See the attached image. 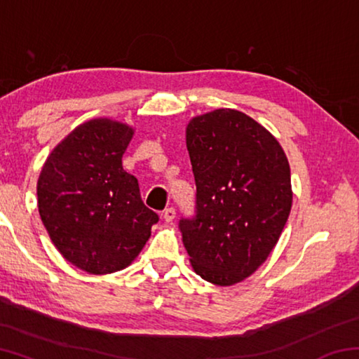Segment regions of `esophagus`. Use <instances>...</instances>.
<instances>
[{"mask_svg": "<svg viewBox=\"0 0 359 359\" xmlns=\"http://www.w3.org/2000/svg\"><path fill=\"white\" fill-rule=\"evenodd\" d=\"M175 217V209L174 208H168L163 212V218H165V222H172Z\"/></svg>", "mask_w": 359, "mask_h": 359, "instance_id": "1", "label": "esophagus"}]
</instances>
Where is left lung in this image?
<instances>
[{
    "label": "left lung",
    "instance_id": "1",
    "mask_svg": "<svg viewBox=\"0 0 359 359\" xmlns=\"http://www.w3.org/2000/svg\"><path fill=\"white\" fill-rule=\"evenodd\" d=\"M187 149L196 184L194 214L179 229L194 272L228 287L269 257L291 210L287 155L248 115L217 109L190 121Z\"/></svg>",
    "mask_w": 359,
    "mask_h": 359
}]
</instances>
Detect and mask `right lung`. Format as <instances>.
<instances>
[{
  "instance_id": "obj_1",
  "label": "right lung",
  "mask_w": 359,
  "mask_h": 359,
  "mask_svg": "<svg viewBox=\"0 0 359 359\" xmlns=\"http://www.w3.org/2000/svg\"><path fill=\"white\" fill-rule=\"evenodd\" d=\"M130 126L106 118L76 128L47 158L38 180L41 220L58 252L90 274L128 266L160 220L121 166Z\"/></svg>"
}]
</instances>
